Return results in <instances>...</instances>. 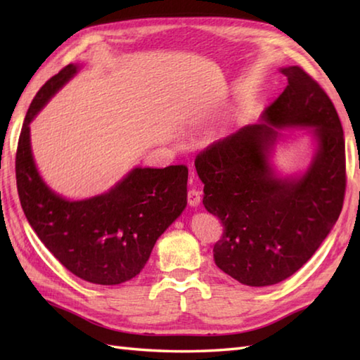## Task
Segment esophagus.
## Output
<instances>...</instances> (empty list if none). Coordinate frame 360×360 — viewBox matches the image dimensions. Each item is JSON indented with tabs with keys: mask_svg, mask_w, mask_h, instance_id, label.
Returning <instances> with one entry per match:
<instances>
[{
	"mask_svg": "<svg viewBox=\"0 0 360 360\" xmlns=\"http://www.w3.org/2000/svg\"><path fill=\"white\" fill-rule=\"evenodd\" d=\"M187 202L192 205V207H198V205L201 204V193L198 192V190H195V188H192V190H188V193H187Z\"/></svg>",
	"mask_w": 360,
	"mask_h": 360,
	"instance_id": "1",
	"label": "esophagus"
}]
</instances>
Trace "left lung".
I'll return each instance as SVG.
<instances>
[{
  "label": "left lung",
  "mask_w": 360,
  "mask_h": 360,
  "mask_svg": "<svg viewBox=\"0 0 360 360\" xmlns=\"http://www.w3.org/2000/svg\"><path fill=\"white\" fill-rule=\"evenodd\" d=\"M262 122L209 145L195 159L202 204L224 231L213 246L221 271L248 286L286 280L314 255L338 221L347 187L345 137L323 88L300 66ZM312 127L319 148L298 180L277 179L269 151L279 129Z\"/></svg>",
  "instance_id": "8db88e82"
}]
</instances>
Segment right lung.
I'll return each instance as SVG.
<instances>
[{
  "label": "right lung",
  "instance_id": "obj_1",
  "mask_svg": "<svg viewBox=\"0 0 360 360\" xmlns=\"http://www.w3.org/2000/svg\"><path fill=\"white\" fill-rule=\"evenodd\" d=\"M77 70L65 66L29 106L15 158L18 196L30 227L68 271L96 285H120L143 269L156 240L186 209L188 168L137 167L110 192L83 201L53 193L37 172L29 124Z\"/></svg>",
  "mask_w": 360,
  "mask_h": 360
}]
</instances>
